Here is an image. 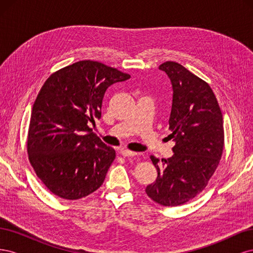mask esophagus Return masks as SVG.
Masks as SVG:
<instances>
[{
	"mask_svg": "<svg viewBox=\"0 0 253 253\" xmlns=\"http://www.w3.org/2000/svg\"><path fill=\"white\" fill-rule=\"evenodd\" d=\"M120 154L124 157H133V156L137 155V153L133 152V151L126 150V149H122V150H120Z\"/></svg>",
	"mask_w": 253,
	"mask_h": 253,
	"instance_id": "34e87169",
	"label": "esophagus"
}]
</instances>
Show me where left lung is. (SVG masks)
<instances>
[{"label":"left lung","instance_id":"left-lung-1","mask_svg":"<svg viewBox=\"0 0 253 253\" xmlns=\"http://www.w3.org/2000/svg\"><path fill=\"white\" fill-rule=\"evenodd\" d=\"M159 70L173 87L169 137L174 154L162 162L150 156L157 178L145 193L159 205L176 207L200 194L215 172L224 149L223 114L209 84L186 67L167 61Z\"/></svg>","mask_w":253,"mask_h":253}]
</instances>
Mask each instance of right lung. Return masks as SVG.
<instances>
[{
  "label": "right lung",
  "instance_id": "add662e5",
  "mask_svg": "<svg viewBox=\"0 0 253 253\" xmlns=\"http://www.w3.org/2000/svg\"><path fill=\"white\" fill-rule=\"evenodd\" d=\"M131 76L98 61L83 60L51 74L30 116L27 153L51 193L80 200L101 187L116 152L93 133L105 90Z\"/></svg>",
  "mask_w": 253,
  "mask_h": 253
}]
</instances>
